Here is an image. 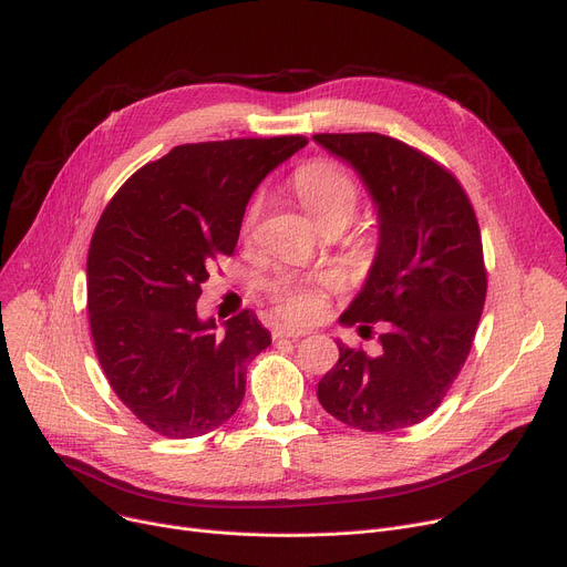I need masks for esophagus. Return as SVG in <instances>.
I'll use <instances>...</instances> for the list:
<instances>
[{
	"label": "esophagus",
	"mask_w": 567,
	"mask_h": 567,
	"mask_svg": "<svg viewBox=\"0 0 567 567\" xmlns=\"http://www.w3.org/2000/svg\"><path fill=\"white\" fill-rule=\"evenodd\" d=\"M274 336L276 338H303V336H308V329H299V326L282 323V326H278Z\"/></svg>",
	"instance_id": "1"
}]
</instances>
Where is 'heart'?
<instances>
[{
	"label": "heart",
	"instance_id": "b5f03b06",
	"mask_svg": "<svg viewBox=\"0 0 567 567\" xmlns=\"http://www.w3.org/2000/svg\"><path fill=\"white\" fill-rule=\"evenodd\" d=\"M293 190L299 195L308 216L321 227L326 223H349L359 206V188L351 178L331 163H310L293 176ZM259 212V204H252L248 220ZM274 299L280 312L296 321L312 319L321 308V285L280 278L274 282Z\"/></svg>",
	"mask_w": 567,
	"mask_h": 567
}]
</instances>
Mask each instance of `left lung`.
I'll use <instances>...</instances> for the list:
<instances>
[{"instance_id": "obj_1", "label": "left lung", "mask_w": 567, "mask_h": 567, "mask_svg": "<svg viewBox=\"0 0 567 567\" xmlns=\"http://www.w3.org/2000/svg\"><path fill=\"white\" fill-rule=\"evenodd\" d=\"M377 212V250L342 326H383L370 355L338 340L340 359L317 383L333 419L363 432L425 421L460 374L485 306L487 274L473 206L453 174L379 133H319Z\"/></svg>"}]
</instances>
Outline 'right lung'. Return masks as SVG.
Segmentation results:
<instances>
[{
  "label": "right lung",
  "mask_w": 567,
  "mask_h": 567,
  "mask_svg": "<svg viewBox=\"0 0 567 567\" xmlns=\"http://www.w3.org/2000/svg\"><path fill=\"white\" fill-rule=\"evenodd\" d=\"M301 135L174 146L137 169L103 212L86 257L89 323L101 368L137 419L169 439L227 423L246 370L271 344L252 310L199 319L218 255H231L246 206Z\"/></svg>",
  "instance_id": "right-lung-1"
}]
</instances>
